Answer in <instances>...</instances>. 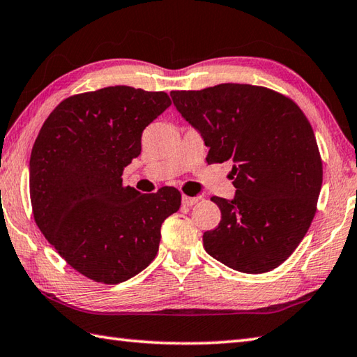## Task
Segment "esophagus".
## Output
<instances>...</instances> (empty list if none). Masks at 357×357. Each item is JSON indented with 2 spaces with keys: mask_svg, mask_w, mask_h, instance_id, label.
I'll return each instance as SVG.
<instances>
[{
  "mask_svg": "<svg viewBox=\"0 0 357 357\" xmlns=\"http://www.w3.org/2000/svg\"><path fill=\"white\" fill-rule=\"evenodd\" d=\"M199 200H200V197H190V196H183V197H181V204L186 205V206H192V205H196Z\"/></svg>",
  "mask_w": 357,
  "mask_h": 357,
  "instance_id": "esophagus-1",
  "label": "esophagus"
}]
</instances>
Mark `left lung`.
Instances as JSON below:
<instances>
[{
    "label": "left lung",
    "instance_id": "obj_1",
    "mask_svg": "<svg viewBox=\"0 0 357 357\" xmlns=\"http://www.w3.org/2000/svg\"><path fill=\"white\" fill-rule=\"evenodd\" d=\"M174 105L210 147L208 165L231 160L233 200L204 233L208 255L244 273H264L291 257L317 211L324 166L305 113L266 86L220 84L171 91Z\"/></svg>",
    "mask_w": 357,
    "mask_h": 357
}]
</instances>
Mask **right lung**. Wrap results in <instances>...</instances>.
Returning a JSON list of instances; mask_svg holds the SVG:
<instances>
[{"instance_id":"1","label":"right lung","mask_w":357,"mask_h":357,"mask_svg":"<svg viewBox=\"0 0 357 357\" xmlns=\"http://www.w3.org/2000/svg\"><path fill=\"white\" fill-rule=\"evenodd\" d=\"M171 105L165 91L116 85L63 99L46 118L29 161L36 224L79 273L104 284L135 277L157 257L161 224L181 194H141L123 171L141 133Z\"/></svg>"}]
</instances>
